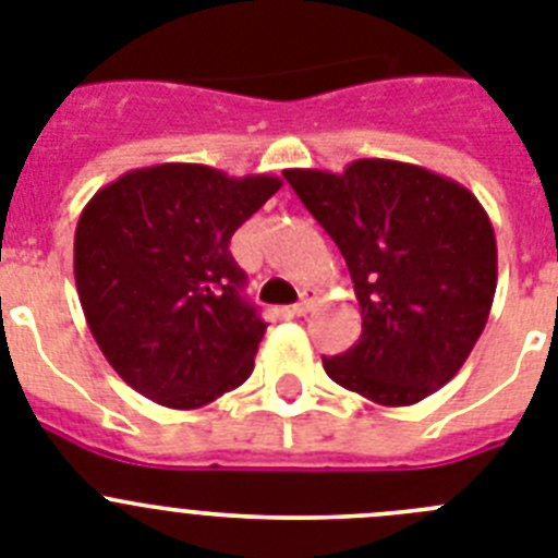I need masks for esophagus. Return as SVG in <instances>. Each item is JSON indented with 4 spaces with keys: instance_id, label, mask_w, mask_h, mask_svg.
Returning a JSON list of instances; mask_svg holds the SVG:
<instances>
[{
    "instance_id": "1",
    "label": "esophagus",
    "mask_w": 558,
    "mask_h": 558,
    "mask_svg": "<svg viewBox=\"0 0 558 558\" xmlns=\"http://www.w3.org/2000/svg\"><path fill=\"white\" fill-rule=\"evenodd\" d=\"M314 306V294L312 292H303V298H300V303H294L289 312H292V317H306L308 312H312Z\"/></svg>"
}]
</instances>
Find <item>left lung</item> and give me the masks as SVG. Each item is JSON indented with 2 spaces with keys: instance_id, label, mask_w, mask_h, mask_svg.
Segmentation results:
<instances>
[{
  "instance_id": "left-lung-1",
  "label": "left lung",
  "mask_w": 558,
  "mask_h": 558,
  "mask_svg": "<svg viewBox=\"0 0 558 558\" xmlns=\"http://www.w3.org/2000/svg\"><path fill=\"white\" fill-rule=\"evenodd\" d=\"M283 177L339 246L360 300V339L323 356L328 376L381 407L433 396L469 360L497 289V239L477 196L396 159Z\"/></svg>"
}]
</instances>
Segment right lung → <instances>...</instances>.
<instances>
[{
  "mask_svg": "<svg viewBox=\"0 0 558 558\" xmlns=\"http://www.w3.org/2000/svg\"><path fill=\"white\" fill-rule=\"evenodd\" d=\"M280 185L162 162L89 198L75 227L77 298L106 362L140 396L196 410L250 379L266 323L241 298L230 239Z\"/></svg>",
  "mask_w": 558,
  "mask_h": 558,
  "instance_id": "obj_1",
  "label": "right lung"
}]
</instances>
